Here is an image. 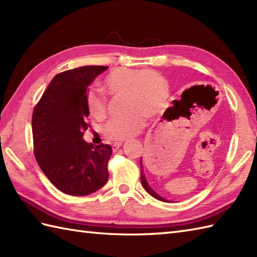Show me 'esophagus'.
<instances>
[{"label": "esophagus", "mask_w": 257, "mask_h": 257, "mask_svg": "<svg viewBox=\"0 0 257 257\" xmlns=\"http://www.w3.org/2000/svg\"><path fill=\"white\" fill-rule=\"evenodd\" d=\"M121 146H122V143H121V141H116V143H113V144H112V149H113L114 151H116V150H118Z\"/></svg>", "instance_id": "obj_1"}]
</instances>
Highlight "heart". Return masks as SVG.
Returning a JSON list of instances; mask_svg holds the SVG:
<instances>
[{
	"instance_id": "1",
	"label": "heart",
	"mask_w": 257,
	"mask_h": 257,
	"mask_svg": "<svg viewBox=\"0 0 257 257\" xmlns=\"http://www.w3.org/2000/svg\"><path fill=\"white\" fill-rule=\"evenodd\" d=\"M103 88L110 95H124L125 113L109 120L102 129L105 137L113 141L137 134L145 125L146 116L155 117L162 110L169 95L167 80L150 68H114L103 79ZM86 103L92 117H105L107 101L99 90L90 88L87 91Z\"/></svg>"
}]
</instances>
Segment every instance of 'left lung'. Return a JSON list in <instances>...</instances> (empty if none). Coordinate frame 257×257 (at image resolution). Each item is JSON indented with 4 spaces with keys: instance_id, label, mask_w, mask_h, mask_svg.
Returning a JSON list of instances; mask_svg holds the SVG:
<instances>
[{
    "instance_id": "8db88e82",
    "label": "left lung",
    "mask_w": 257,
    "mask_h": 257,
    "mask_svg": "<svg viewBox=\"0 0 257 257\" xmlns=\"http://www.w3.org/2000/svg\"><path fill=\"white\" fill-rule=\"evenodd\" d=\"M187 106H188V98L182 95L181 100H179V101H178V100H173V106H172L171 108H168L167 112H170V111L180 112V111H182L183 109H184V107H187ZM141 161H143V158H141V160H140V169H141V183H143V187L145 188V190H146L147 192H148L150 195H152V196H154V198H156L157 200L162 201V202H171V201H169V200H167V199H165V198H162L161 195L158 194V193L156 192V191L150 187V184L148 183V181H147V179H146L145 172H144L143 162H141Z\"/></svg>"
}]
</instances>
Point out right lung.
<instances>
[{
	"label": "right lung",
	"instance_id": "add662e5",
	"mask_svg": "<svg viewBox=\"0 0 257 257\" xmlns=\"http://www.w3.org/2000/svg\"><path fill=\"white\" fill-rule=\"evenodd\" d=\"M107 68L83 66L57 74L33 111L36 161L47 179L69 195L90 194L108 181L111 147L83 139L88 128V86Z\"/></svg>",
	"mask_w": 257,
	"mask_h": 257
}]
</instances>
